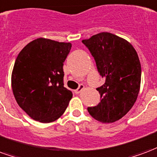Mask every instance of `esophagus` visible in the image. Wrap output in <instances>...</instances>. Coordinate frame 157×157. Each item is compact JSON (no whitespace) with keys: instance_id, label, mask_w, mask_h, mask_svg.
Instances as JSON below:
<instances>
[{"instance_id":"34e87169","label":"esophagus","mask_w":157,"mask_h":157,"mask_svg":"<svg viewBox=\"0 0 157 157\" xmlns=\"http://www.w3.org/2000/svg\"><path fill=\"white\" fill-rule=\"evenodd\" d=\"M85 89V86H83V85H80V86H79L78 88H77V89H76V90H75V92L76 94H79V93H81V91H82V90H83Z\"/></svg>"}]
</instances>
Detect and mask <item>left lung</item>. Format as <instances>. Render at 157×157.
I'll return each instance as SVG.
<instances>
[{"label": "left lung", "mask_w": 157, "mask_h": 157, "mask_svg": "<svg viewBox=\"0 0 157 157\" xmlns=\"http://www.w3.org/2000/svg\"><path fill=\"white\" fill-rule=\"evenodd\" d=\"M82 42L93 56L105 83L96 90L101 101L88 112L103 123L121 119L134 105L140 87L141 68L131 43L109 32L94 35Z\"/></svg>", "instance_id": "8db88e82"}]
</instances>
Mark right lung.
Here are the masks:
<instances>
[{"instance_id":"1","label":"right lung","mask_w":157,"mask_h":157,"mask_svg":"<svg viewBox=\"0 0 157 157\" xmlns=\"http://www.w3.org/2000/svg\"><path fill=\"white\" fill-rule=\"evenodd\" d=\"M71 43L37 38L23 48L14 64L11 88L29 117L50 123L62 116L72 98L63 84V63Z\"/></svg>"}]
</instances>
